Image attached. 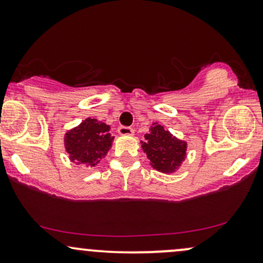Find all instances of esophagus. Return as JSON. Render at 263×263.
<instances>
[{
    "mask_svg": "<svg viewBox=\"0 0 263 263\" xmlns=\"http://www.w3.org/2000/svg\"><path fill=\"white\" fill-rule=\"evenodd\" d=\"M117 131L121 136H132L135 134V129L132 127H127V126H120Z\"/></svg>",
    "mask_w": 263,
    "mask_h": 263,
    "instance_id": "esophagus-1",
    "label": "esophagus"
}]
</instances>
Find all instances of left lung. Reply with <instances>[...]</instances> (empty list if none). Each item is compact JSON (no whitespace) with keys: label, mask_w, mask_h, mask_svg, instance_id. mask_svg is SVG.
Wrapping results in <instances>:
<instances>
[{"label":"left lung","mask_w":263,"mask_h":263,"mask_svg":"<svg viewBox=\"0 0 263 263\" xmlns=\"http://www.w3.org/2000/svg\"><path fill=\"white\" fill-rule=\"evenodd\" d=\"M153 168L163 173H173L185 158L186 142L178 140L159 123L151 126L149 134L141 142Z\"/></svg>","instance_id":"obj_1"}]
</instances>
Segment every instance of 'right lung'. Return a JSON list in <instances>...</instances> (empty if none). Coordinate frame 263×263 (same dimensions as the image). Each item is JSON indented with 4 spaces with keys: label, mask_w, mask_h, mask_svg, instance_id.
I'll list each match as a JSON object with an SVG mask.
<instances>
[{
    "label": "right lung",
    "mask_w": 263,
    "mask_h": 263,
    "mask_svg": "<svg viewBox=\"0 0 263 263\" xmlns=\"http://www.w3.org/2000/svg\"><path fill=\"white\" fill-rule=\"evenodd\" d=\"M114 136L110 126L96 119H86L65 134L64 144L71 162L81 163L86 167H95L111 148Z\"/></svg>",
    "instance_id": "right-lung-1"
}]
</instances>
